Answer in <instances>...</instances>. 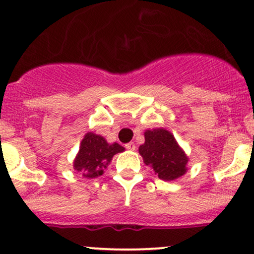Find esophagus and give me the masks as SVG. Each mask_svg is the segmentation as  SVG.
Returning a JSON list of instances; mask_svg holds the SVG:
<instances>
[{
  "mask_svg": "<svg viewBox=\"0 0 254 254\" xmlns=\"http://www.w3.org/2000/svg\"><path fill=\"white\" fill-rule=\"evenodd\" d=\"M125 148L129 149V151H135L136 146H135L134 142H129V143H127V145H125Z\"/></svg>",
  "mask_w": 254,
  "mask_h": 254,
  "instance_id": "1",
  "label": "esophagus"
}]
</instances>
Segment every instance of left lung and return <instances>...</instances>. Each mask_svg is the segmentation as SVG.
Returning a JSON list of instances; mask_svg holds the SVG:
<instances>
[{"label": "left lung", "mask_w": 254, "mask_h": 254, "mask_svg": "<svg viewBox=\"0 0 254 254\" xmlns=\"http://www.w3.org/2000/svg\"><path fill=\"white\" fill-rule=\"evenodd\" d=\"M138 152L145 164L151 165L162 180L172 181L185 174L188 157L167 130H147L145 143L140 146Z\"/></svg>", "instance_id": "left-lung-1"}]
</instances>
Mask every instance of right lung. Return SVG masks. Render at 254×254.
<instances>
[{
    "label": "right lung",
    "mask_w": 254,
    "mask_h": 254,
    "mask_svg": "<svg viewBox=\"0 0 254 254\" xmlns=\"http://www.w3.org/2000/svg\"><path fill=\"white\" fill-rule=\"evenodd\" d=\"M122 151H124V147L118 143L109 145L102 136L87 132L74 161V169L81 173L84 178H97L103 174L112 157Z\"/></svg>",
    "instance_id": "add662e5"
}]
</instances>
